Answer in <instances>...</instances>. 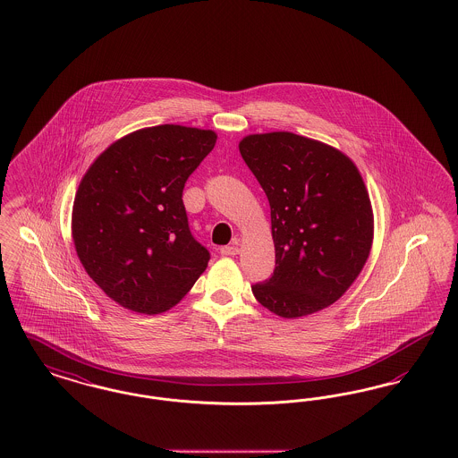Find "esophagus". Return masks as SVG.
Listing matches in <instances>:
<instances>
[{
  "label": "esophagus",
  "mask_w": 458,
  "mask_h": 458,
  "mask_svg": "<svg viewBox=\"0 0 458 458\" xmlns=\"http://www.w3.org/2000/svg\"><path fill=\"white\" fill-rule=\"evenodd\" d=\"M239 247L237 245H225L219 249L221 256H237L239 254Z\"/></svg>",
  "instance_id": "1"
}]
</instances>
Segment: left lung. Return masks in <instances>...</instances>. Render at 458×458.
I'll return each instance as SVG.
<instances>
[{
    "instance_id": "1",
    "label": "left lung",
    "mask_w": 458,
    "mask_h": 458,
    "mask_svg": "<svg viewBox=\"0 0 458 458\" xmlns=\"http://www.w3.org/2000/svg\"><path fill=\"white\" fill-rule=\"evenodd\" d=\"M239 149L269 200L276 254L254 297L286 319L327 309L369 258L374 216L362 174L347 154L292 131L247 135Z\"/></svg>"
}]
</instances>
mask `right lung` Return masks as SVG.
<instances>
[{
    "label": "right lung",
    "mask_w": 458,
    "mask_h": 458,
    "mask_svg": "<svg viewBox=\"0 0 458 458\" xmlns=\"http://www.w3.org/2000/svg\"><path fill=\"white\" fill-rule=\"evenodd\" d=\"M216 139V131L170 123L140 129L113 142L82 176L72 237L89 276L116 304L165 312L208 267L182 192Z\"/></svg>",
    "instance_id": "add662e5"
}]
</instances>
